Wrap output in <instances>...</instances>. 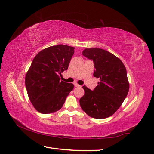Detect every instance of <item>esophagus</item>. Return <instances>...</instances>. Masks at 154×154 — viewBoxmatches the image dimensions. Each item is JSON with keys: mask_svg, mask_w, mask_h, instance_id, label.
I'll list each match as a JSON object with an SVG mask.
<instances>
[{"mask_svg": "<svg viewBox=\"0 0 154 154\" xmlns=\"http://www.w3.org/2000/svg\"><path fill=\"white\" fill-rule=\"evenodd\" d=\"M74 86H75V87H80V85H78L77 83H74Z\"/></svg>", "mask_w": 154, "mask_h": 154, "instance_id": "obj_1", "label": "esophagus"}]
</instances>
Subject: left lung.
<instances>
[{
	"instance_id": "obj_1",
	"label": "left lung",
	"mask_w": 154,
	"mask_h": 154,
	"mask_svg": "<svg viewBox=\"0 0 154 154\" xmlns=\"http://www.w3.org/2000/svg\"><path fill=\"white\" fill-rule=\"evenodd\" d=\"M83 55L93 61V76L99 78L100 82L93 91L83 87L85 94L80 106L91 117L106 119L116 112L128 93L126 67L119 58L103 49L86 48Z\"/></svg>"
}]
</instances>
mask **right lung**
Returning <instances> with one entry per match:
<instances>
[{
    "mask_svg": "<svg viewBox=\"0 0 154 154\" xmlns=\"http://www.w3.org/2000/svg\"><path fill=\"white\" fill-rule=\"evenodd\" d=\"M75 48L59 44L40 51L32 62L25 78L28 95L35 109L50 114L61 109L74 85L60 81L68 69Z\"/></svg>",
    "mask_w": 154,
    "mask_h": 154,
    "instance_id": "right-lung-1",
    "label": "right lung"
}]
</instances>
